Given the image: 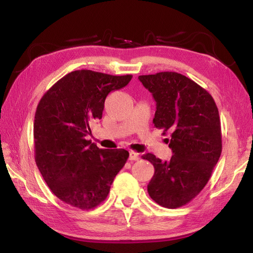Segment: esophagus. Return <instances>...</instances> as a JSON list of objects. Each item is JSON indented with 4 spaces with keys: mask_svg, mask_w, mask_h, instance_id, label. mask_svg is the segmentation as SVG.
I'll return each instance as SVG.
<instances>
[{
    "mask_svg": "<svg viewBox=\"0 0 253 253\" xmlns=\"http://www.w3.org/2000/svg\"><path fill=\"white\" fill-rule=\"evenodd\" d=\"M129 160L130 161H138L139 160V154L135 151H129Z\"/></svg>",
    "mask_w": 253,
    "mask_h": 253,
    "instance_id": "34e87169",
    "label": "esophagus"
}]
</instances>
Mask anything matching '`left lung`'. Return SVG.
I'll return each mask as SVG.
<instances>
[{
	"mask_svg": "<svg viewBox=\"0 0 253 253\" xmlns=\"http://www.w3.org/2000/svg\"><path fill=\"white\" fill-rule=\"evenodd\" d=\"M138 79L157 102L153 124L170 132L169 161L146 153L154 166L149 196L160 206H185L207 185L222 153L217 106L212 95L193 80L175 72L142 75Z\"/></svg>",
	"mask_w": 253,
	"mask_h": 253,
	"instance_id": "obj_1",
	"label": "left lung"
}]
</instances>
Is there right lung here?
Returning <instances> with one entry per match:
<instances>
[{"instance_id":"add662e5","label":"right lung","mask_w":253,"mask_h":253,"mask_svg":"<svg viewBox=\"0 0 253 253\" xmlns=\"http://www.w3.org/2000/svg\"><path fill=\"white\" fill-rule=\"evenodd\" d=\"M131 78L75 71L53 84L38 104L36 163L52 192L69 206L98 207L129 157L124 149H99L87 136L91 124L102 118L107 94L125 87Z\"/></svg>"}]
</instances>
